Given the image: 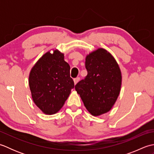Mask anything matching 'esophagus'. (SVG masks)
I'll use <instances>...</instances> for the list:
<instances>
[{"label": "esophagus", "mask_w": 154, "mask_h": 154, "mask_svg": "<svg viewBox=\"0 0 154 154\" xmlns=\"http://www.w3.org/2000/svg\"><path fill=\"white\" fill-rule=\"evenodd\" d=\"M80 80V78L79 77H77V78H75V79H73L74 81V83H75V85H76L78 82H79V81Z\"/></svg>", "instance_id": "1"}]
</instances>
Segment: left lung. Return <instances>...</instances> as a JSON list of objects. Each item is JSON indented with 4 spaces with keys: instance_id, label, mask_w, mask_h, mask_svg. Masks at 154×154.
<instances>
[{
    "instance_id": "left-lung-1",
    "label": "left lung",
    "mask_w": 154,
    "mask_h": 154,
    "mask_svg": "<svg viewBox=\"0 0 154 154\" xmlns=\"http://www.w3.org/2000/svg\"><path fill=\"white\" fill-rule=\"evenodd\" d=\"M87 75L75 86L85 106L93 116L111 109L119 95L122 75L109 52L99 48L86 57Z\"/></svg>"
}]
</instances>
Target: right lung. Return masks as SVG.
Instances as JSON below:
<instances>
[{"instance_id": "1", "label": "right lung", "mask_w": 154, "mask_h": 154, "mask_svg": "<svg viewBox=\"0 0 154 154\" xmlns=\"http://www.w3.org/2000/svg\"><path fill=\"white\" fill-rule=\"evenodd\" d=\"M29 85L34 103L46 114L57 112L74 88L70 66L57 50L47 52L32 67Z\"/></svg>"}]
</instances>
